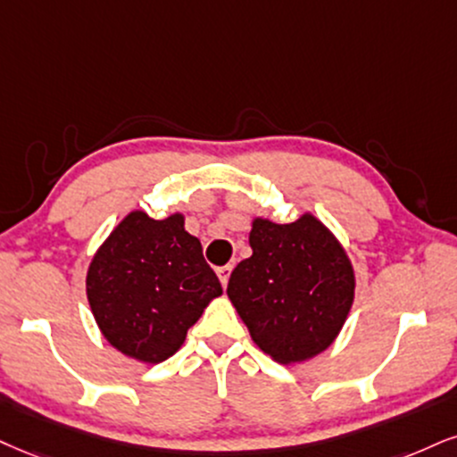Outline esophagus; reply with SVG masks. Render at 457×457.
I'll return each mask as SVG.
<instances>
[{
	"label": "esophagus",
	"instance_id": "1",
	"mask_svg": "<svg viewBox=\"0 0 457 457\" xmlns=\"http://www.w3.org/2000/svg\"><path fill=\"white\" fill-rule=\"evenodd\" d=\"M230 271H233V267H230V264H227V267H220L216 271L218 278H220V284H222V288H227V286H228Z\"/></svg>",
	"mask_w": 457,
	"mask_h": 457
}]
</instances>
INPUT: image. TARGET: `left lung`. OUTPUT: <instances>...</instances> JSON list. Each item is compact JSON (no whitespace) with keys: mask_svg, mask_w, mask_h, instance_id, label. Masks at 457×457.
<instances>
[{"mask_svg":"<svg viewBox=\"0 0 457 457\" xmlns=\"http://www.w3.org/2000/svg\"><path fill=\"white\" fill-rule=\"evenodd\" d=\"M252 256L233 269L227 295L252 341L275 362H303L332 345L353 303V267L313 213L290 224L254 218Z\"/></svg>","mask_w":457,"mask_h":457,"instance_id":"left-lung-1","label":"left lung"}]
</instances>
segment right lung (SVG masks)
I'll use <instances>...</instances> for the list:
<instances>
[{
	"label": "right lung",
	"instance_id": "obj_1",
	"mask_svg": "<svg viewBox=\"0 0 457 457\" xmlns=\"http://www.w3.org/2000/svg\"><path fill=\"white\" fill-rule=\"evenodd\" d=\"M222 286L182 213H127L95 252L87 296L112 347L145 364L171 358Z\"/></svg>",
	"mask_w": 457,
	"mask_h": 457
}]
</instances>
